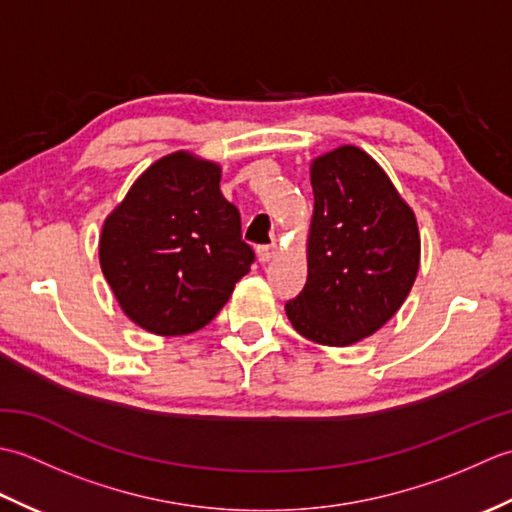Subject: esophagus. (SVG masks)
Listing matches in <instances>:
<instances>
[{
  "mask_svg": "<svg viewBox=\"0 0 512 512\" xmlns=\"http://www.w3.org/2000/svg\"><path fill=\"white\" fill-rule=\"evenodd\" d=\"M277 257V246H259L257 248V259L262 264H268L270 259Z\"/></svg>",
  "mask_w": 512,
  "mask_h": 512,
  "instance_id": "esophagus-1",
  "label": "esophagus"
}]
</instances>
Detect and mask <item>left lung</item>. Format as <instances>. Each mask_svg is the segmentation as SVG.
<instances>
[{"mask_svg": "<svg viewBox=\"0 0 512 512\" xmlns=\"http://www.w3.org/2000/svg\"><path fill=\"white\" fill-rule=\"evenodd\" d=\"M310 182L308 281L286 314L308 341L347 347L405 303L420 268L418 222L385 169L354 145L314 158Z\"/></svg>", "mask_w": 512, "mask_h": 512, "instance_id": "obj_1", "label": "left lung"}]
</instances>
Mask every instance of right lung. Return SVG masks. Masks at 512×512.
Wrapping results in <instances>:
<instances>
[{"mask_svg":"<svg viewBox=\"0 0 512 512\" xmlns=\"http://www.w3.org/2000/svg\"><path fill=\"white\" fill-rule=\"evenodd\" d=\"M222 167L173 151L149 165L105 217L99 262L118 306L160 336L202 330L255 262Z\"/></svg>","mask_w":512,"mask_h":512,"instance_id":"1","label":"right lung"}]
</instances>
